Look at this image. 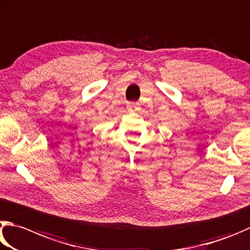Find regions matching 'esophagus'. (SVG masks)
<instances>
[{
    "instance_id": "34e87169",
    "label": "esophagus",
    "mask_w": 250,
    "mask_h": 250,
    "mask_svg": "<svg viewBox=\"0 0 250 250\" xmlns=\"http://www.w3.org/2000/svg\"><path fill=\"white\" fill-rule=\"evenodd\" d=\"M139 108V104L137 102H129L127 103V109L130 112H137Z\"/></svg>"
}]
</instances>
